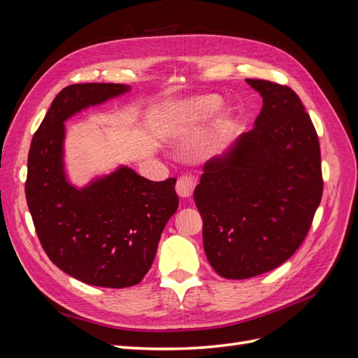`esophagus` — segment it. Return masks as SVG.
<instances>
[{
	"label": "esophagus",
	"mask_w": 358,
	"mask_h": 358,
	"mask_svg": "<svg viewBox=\"0 0 358 358\" xmlns=\"http://www.w3.org/2000/svg\"><path fill=\"white\" fill-rule=\"evenodd\" d=\"M194 187H196V180H194V178H191L188 175H183L178 179L176 192L179 194L182 199H188V197L192 196Z\"/></svg>",
	"instance_id": "34e87169"
}]
</instances>
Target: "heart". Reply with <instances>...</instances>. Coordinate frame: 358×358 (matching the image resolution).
I'll use <instances>...</instances> for the list:
<instances>
[{
  "mask_svg": "<svg viewBox=\"0 0 358 358\" xmlns=\"http://www.w3.org/2000/svg\"><path fill=\"white\" fill-rule=\"evenodd\" d=\"M216 106H218V101L213 96H197V99H192L182 107L183 121L196 124L197 121L210 116L215 112Z\"/></svg>",
  "mask_w": 358,
  "mask_h": 358,
  "instance_id": "obj_1",
  "label": "heart"
}]
</instances>
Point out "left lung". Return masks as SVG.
<instances>
[{
  "instance_id": "left-lung-1",
  "label": "left lung",
  "mask_w": 358,
  "mask_h": 358,
  "mask_svg": "<svg viewBox=\"0 0 358 358\" xmlns=\"http://www.w3.org/2000/svg\"><path fill=\"white\" fill-rule=\"evenodd\" d=\"M246 82L263 96L254 128L206 162L194 189L206 257L227 279L285 263L305 241L322 196L318 136L299 95L275 82Z\"/></svg>"
}]
</instances>
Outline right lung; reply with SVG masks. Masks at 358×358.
<instances>
[{
	"mask_svg": "<svg viewBox=\"0 0 358 358\" xmlns=\"http://www.w3.org/2000/svg\"><path fill=\"white\" fill-rule=\"evenodd\" d=\"M129 91L121 83H76L52 101L32 137L25 196L50 262L85 284L125 288L152 266L162 230L176 212V179L152 182L129 167L76 188L64 170V122Z\"/></svg>",
	"mask_w": 358,
	"mask_h": 358,
	"instance_id": "right-lung-1",
	"label": "right lung"
}]
</instances>
